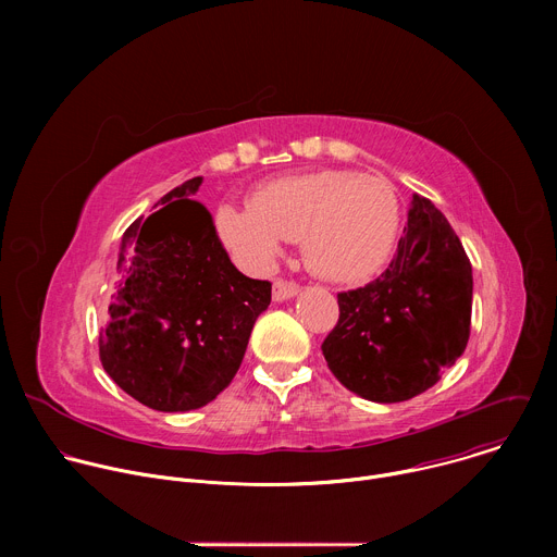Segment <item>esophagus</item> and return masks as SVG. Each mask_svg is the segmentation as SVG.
<instances>
[{
    "label": "esophagus",
    "mask_w": 557,
    "mask_h": 557,
    "mask_svg": "<svg viewBox=\"0 0 557 557\" xmlns=\"http://www.w3.org/2000/svg\"><path fill=\"white\" fill-rule=\"evenodd\" d=\"M299 293V284L295 282H288V280H275L273 282V299L275 301H284V299H290Z\"/></svg>",
    "instance_id": "obj_1"
}]
</instances>
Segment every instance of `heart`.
<instances>
[{"mask_svg": "<svg viewBox=\"0 0 557 557\" xmlns=\"http://www.w3.org/2000/svg\"><path fill=\"white\" fill-rule=\"evenodd\" d=\"M215 224L249 269H269L288 240L304 237V260L314 275L357 284L387 262L399 233V200L385 178L324 170L271 181L253 205H222Z\"/></svg>", "mask_w": 557, "mask_h": 557, "instance_id": "1", "label": "heart"}]
</instances>
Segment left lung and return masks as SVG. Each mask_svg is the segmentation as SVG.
Instances as JSON below:
<instances>
[{
	"label": "left lung",
	"mask_w": 557,
	"mask_h": 557,
	"mask_svg": "<svg viewBox=\"0 0 557 557\" xmlns=\"http://www.w3.org/2000/svg\"><path fill=\"white\" fill-rule=\"evenodd\" d=\"M471 288V262L458 235L414 194L389 267L366 286L337 293L339 320L322 344L331 372L376 404L425 392L465 352Z\"/></svg>",
	"instance_id": "obj_1"
}]
</instances>
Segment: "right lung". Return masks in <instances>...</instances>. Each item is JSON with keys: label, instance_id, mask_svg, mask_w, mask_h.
<instances>
[{"label": "right lung", "instance_id": "1", "mask_svg": "<svg viewBox=\"0 0 557 557\" xmlns=\"http://www.w3.org/2000/svg\"><path fill=\"white\" fill-rule=\"evenodd\" d=\"M200 183H183L161 198V209L127 226L99 333L103 370L158 412L213 401L271 304V282L233 267L211 213L189 198Z\"/></svg>", "mask_w": 557, "mask_h": 557}]
</instances>
